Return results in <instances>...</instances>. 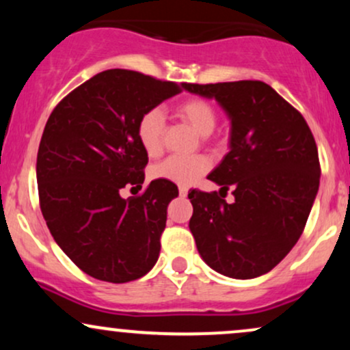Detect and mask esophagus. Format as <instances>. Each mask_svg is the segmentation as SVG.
<instances>
[{"mask_svg": "<svg viewBox=\"0 0 350 350\" xmlns=\"http://www.w3.org/2000/svg\"><path fill=\"white\" fill-rule=\"evenodd\" d=\"M187 192H189V189L186 186H179V196H180V198H186Z\"/></svg>", "mask_w": 350, "mask_h": 350, "instance_id": "34e87169", "label": "esophagus"}]
</instances>
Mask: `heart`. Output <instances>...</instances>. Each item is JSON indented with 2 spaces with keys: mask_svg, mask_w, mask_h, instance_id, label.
<instances>
[{
  "mask_svg": "<svg viewBox=\"0 0 350 350\" xmlns=\"http://www.w3.org/2000/svg\"><path fill=\"white\" fill-rule=\"evenodd\" d=\"M176 113L202 136L211 135L217 124L215 108L204 98L194 97L183 100L176 107ZM164 130H166V122L159 108H150L139 116L136 123V136L148 156H158L163 151ZM208 167L211 161L206 156H170L152 167L151 176L154 179L187 186L198 180Z\"/></svg>",
  "mask_w": 350,
  "mask_h": 350,
  "instance_id": "heart-1",
  "label": "heart"
}]
</instances>
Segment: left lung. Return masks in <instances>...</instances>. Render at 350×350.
Instances as JSON below:
<instances>
[{"label": "left lung", "mask_w": 350, "mask_h": 350, "mask_svg": "<svg viewBox=\"0 0 350 350\" xmlns=\"http://www.w3.org/2000/svg\"><path fill=\"white\" fill-rule=\"evenodd\" d=\"M184 88L215 98L232 124L230 151L208 174L220 191H189V228L212 270L256 278L290 253L306 226L321 178L314 136L303 115L260 80Z\"/></svg>", "instance_id": "8db88e82"}]
</instances>
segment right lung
Listing matches in <instances>:
<instances>
[{
  "label": "right lung",
  "instance_id": "right-lung-1",
  "mask_svg": "<svg viewBox=\"0 0 350 350\" xmlns=\"http://www.w3.org/2000/svg\"><path fill=\"white\" fill-rule=\"evenodd\" d=\"M184 85L110 69L72 90L47 120L36 164L44 220L62 252L94 278L126 283L158 262L178 186L156 179L128 199L120 191L142 189L144 180L139 116Z\"/></svg>",
  "mask_w": 350,
  "mask_h": 350
}]
</instances>
